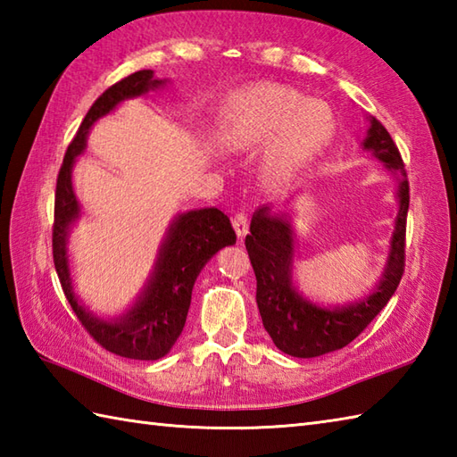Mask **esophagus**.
<instances>
[{"instance_id": "34e87169", "label": "esophagus", "mask_w": 457, "mask_h": 457, "mask_svg": "<svg viewBox=\"0 0 457 457\" xmlns=\"http://www.w3.org/2000/svg\"><path fill=\"white\" fill-rule=\"evenodd\" d=\"M231 223H234V229H236L237 237H244L247 234V213H244V212L236 213V216L231 218Z\"/></svg>"}]
</instances>
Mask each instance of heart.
Segmentation results:
<instances>
[{
    "mask_svg": "<svg viewBox=\"0 0 457 457\" xmlns=\"http://www.w3.org/2000/svg\"><path fill=\"white\" fill-rule=\"evenodd\" d=\"M336 133V118L322 100L277 84H259L223 100L213 115L212 139L221 151L265 147L261 180L283 190L322 153Z\"/></svg>",
    "mask_w": 457,
    "mask_h": 457,
    "instance_id": "1",
    "label": "heart"
}]
</instances>
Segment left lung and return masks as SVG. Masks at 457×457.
<instances>
[{
	"label": "left lung",
	"mask_w": 457,
	"mask_h": 457,
	"mask_svg": "<svg viewBox=\"0 0 457 457\" xmlns=\"http://www.w3.org/2000/svg\"><path fill=\"white\" fill-rule=\"evenodd\" d=\"M367 121L369 129L361 149L393 174L396 180L395 196L399 202L383 275L367 295L344 306H322L300 295L293 277L296 241L290 210L261 206L251 218L245 247L257 277L259 314L275 345L293 357H320L353 342L386 306L401 283L409 180L389 131L371 115Z\"/></svg>",
	"instance_id": "left-lung-1"
}]
</instances>
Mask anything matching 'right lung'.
I'll return each instance as SVG.
<instances>
[{
	"label": "right lung",
	"mask_w": 457,
	"mask_h": 457,
	"mask_svg": "<svg viewBox=\"0 0 457 457\" xmlns=\"http://www.w3.org/2000/svg\"><path fill=\"white\" fill-rule=\"evenodd\" d=\"M167 82V79H154L153 71H139L113 84L94 102L76 137L68 145L54 196L53 257L66 300L102 347L115 355L143 361H154L170 352L187 322L192 288L200 270L220 249L236 244V231L229 218L218 208L180 212L170 221L154 267L135 303L120 316H98L82 303L72 285L68 236L82 216L80 202L72 187V169L86 149L88 133L96 121L112 113L121 102L164 88Z\"/></svg>",
	"instance_id": "add662e5"
}]
</instances>
